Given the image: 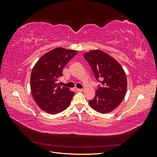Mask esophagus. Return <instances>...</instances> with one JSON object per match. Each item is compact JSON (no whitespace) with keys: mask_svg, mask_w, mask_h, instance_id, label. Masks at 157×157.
Here are the masks:
<instances>
[{"mask_svg":"<svg viewBox=\"0 0 157 157\" xmlns=\"http://www.w3.org/2000/svg\"><path fill=\"white\" fill-rule=\"evenodd\" d=\"M76 90H77V91H78V92H82L83 91V89H80V88H77Z\"/></svg>","mask_w":157,"mask_h":157,"instance_id":"34e87169","label":"esophagus"}]
</instances>
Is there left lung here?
Listing matches in <instances>:
<instances>
[{"label":"left lung","instance_id":"obj_1","mask_svg":"<svg viewBox=\"0 0 157 157\" xmlns=\"http://www.w3.org/2000/svg\"><path fill=\"white\" fill-rule=\"evenodd\" d=\"M98 85L96 96L89 100L90 105L100 113H108L117 108L124 98L127 80L124 69L111 56L99 50L84 54Z\"/></svg>","mask_w":157,"mask_h":157}]
</instances>
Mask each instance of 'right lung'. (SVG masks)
<instances>
[{"label": "right lung", "mask_w": 157, "mask_h": 157, "mask_svg": "<svg viewBox=\"0 0 157 157\" xmlns=\"http://www.w3.org/2000/svg\"><path fill=\"white\" fill-rule=\"evenodd\" d=\"M77 54V50L57 48L42 56L31 75V90L38 105L49 114L63 111L70 105L75 92L57 81L63 76V69Z\"/></svg>", "instance_id": "add662e5"}]
</instances>
